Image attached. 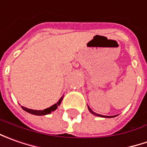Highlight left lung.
I'll return each mask as SVG.
<instances>
[{
  "label": "left lung",
  "mask_w": 147,
  "mask_h": 147,
  "mask_svg": "<svg viewBox=\"0 0 147 147\" xmlns=\"http://www.w3.org/2000/svg\"><path fill=\"white\" fill-rule=\"evenodd\" d=\"M88 110H89V111L92 113V114H93L94 115H96V116H99V117H104V118H112V117H115V116H105V115H98V114H96V113H95V112H93L92 110H91L89 107H88Z\"/></svg>",
  "instance_id": "8db88e82"
}]
</instances>
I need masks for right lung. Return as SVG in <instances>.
<instances>
[{
    "instance_id": "obj_1",
    "label": "right lung",
    "mask_w": 147,
    "mask_h": 147,
    "mask_svg": "<svg viewBox=\"0 0 147 147\" xmlns=\"http://www.w3.org/2000/svg\"><path fill=\"white\" fill-rule=\"evenodd\" d=\"M63 97L64 96H62L61 98L59 99V100L56 103V104L53 105L52 106H51V107H49L47 109H45V110H30V109H28V108H25V107H24V106H21L22 107V109L23 110H24L27 112H28V113H30V114H32V115H48L50 113H51L52 111L54 110H55L57 109V107H58V105H60L61 103V101H62V100H63Z\"/></svg>"
}]
</instances>
